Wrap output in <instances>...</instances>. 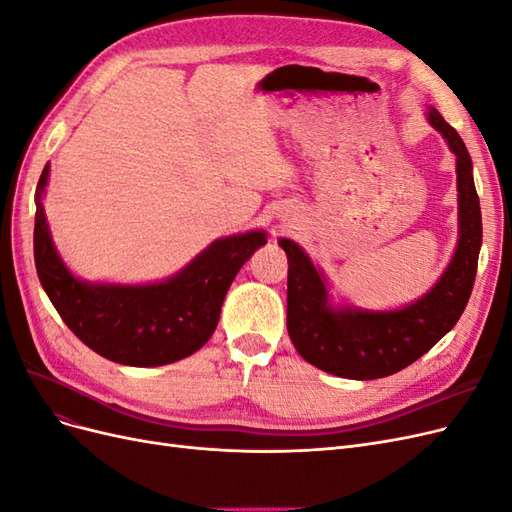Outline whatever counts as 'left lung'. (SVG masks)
Listing matches in <instances>:
<instances>
[{"mask_svg": "<svg viewBox=\"0 0 512 512\" xmlns=\"http://www.w3.org/2000/svg\"><path fill=\"white\" fill-rule=\"evenodd\" d=\"M427 119L457 158L459 241L446 271L421 299L391 312L333 307L329 284L314 262L297 243L280 239L288 256V335L303 359L327 374L350 380L397 374L436 346L468 305L483 243L472 158L436 108H429Z\"/></svg>", "mask_w": 512, "mask_h": 512, "instance_id": "8db88e82", "label": "left lung"}]
</instances>
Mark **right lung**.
<instances>
[{"label":"right lung","mask_w":512,"mask_h":512,"mask_svg":"<svg viewBox=\"0 0 512 512\" xmlns=\"http://www.w3.org/2000/svg\"><path fill=\"white\" fill-rule=\"evenodd\" d=\"M46 181L49 164L36 188L34 260L40 284L68 329L113 363L158 367L203 348L218 327L235 275L267 243L265 230L218 239L179 273L156 284L83 282L70 273L55 250L42 209Z\"/></svg>","instance_id":"right-lung-1"}]
</instances>
